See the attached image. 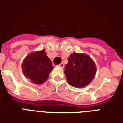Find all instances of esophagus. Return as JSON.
<instances>
[{"label":"esophagus","instance_id":"esophagus-1","mask_svg":"<svg viewBox=\"0 0 123 123\" xmlns=\"http://www.w3.org/2000/svg\"><path fill=\"white\" fill-rule=\"evenodd\" d=\"M59 67H61V68H63L64 67V64L63 63H61L59 65Z\"/></svg>","mask_w":123,"mask_h":123}]
</instances>
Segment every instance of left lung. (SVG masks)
<instances>
[{
	"instance_id": "obj_1",
	"label": "left lung",
	"mask_w": 123,
	"mask_h": 123,
	"mask_svg": "<svg viewBox=\"0 0 123 123\" xmlns=\"http://www.w3.org/2000/svg\"><path fill=\"white\" fill-rule=\"evenodd\" d=\"M64 69L68 83L77 88L89 85L96 73L94 61L88 55L82 53L71 54Z\"/></svg>"
}]
</instances>
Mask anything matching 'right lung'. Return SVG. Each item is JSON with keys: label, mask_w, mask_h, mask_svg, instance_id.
<instances>
[{"label": "right lung", "mask_w": 123, "mask_h": 123, "mask_svg": "<svg viewBox=\"0 0 123 123\" xmlns=\"http://www.w3.org/2000/svg\"><path fill=\"white\" fill-rule=\"evenodd\" d=\"M53 68L52 61L44 50L28 54L22 64L24 76L38 85L46 82Z\"/></svg>", "instance_id": "1"}]
</instances>
